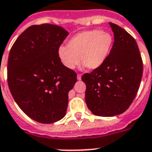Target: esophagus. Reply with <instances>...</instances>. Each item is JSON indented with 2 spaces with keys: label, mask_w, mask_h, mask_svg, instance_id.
Wrapping results in <instances>:
<instances>
[{
  "label": "esophagus",
  "mask_w": 152,
  "mask_h": 152,
  "mask_svg": "<svg viewBox=\"0 0 152 152\" xmlns=\"http://www.w3.org/2000/svg\"><path fill=\"white\" fill-rule=\"evenodd\" d=\"M77 80H78V81L81 80V74H77Z\"/></svg>",
  "instance_id": "esophagus-1"
}]
</instances>
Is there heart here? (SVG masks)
<instances>
[{
    "mask_svg": "<svg viewBox=\"0 0 152 152\" xmlns=\"http://www.w3.org/2000/svg\"><path fill=\"white\" fill-rule=\"evenodd\" d=\"M113 44V37L108 32L98 29L86 31L71 37L67 47H60L58 56L68 69H74L81 57V62L89 70H96L106 61Z\"/></svg>",
    "mask_w": 152,
    "mask_h": 152,
    "instance_id": "heart-1",
    "label": "heart"
}]
</instances>
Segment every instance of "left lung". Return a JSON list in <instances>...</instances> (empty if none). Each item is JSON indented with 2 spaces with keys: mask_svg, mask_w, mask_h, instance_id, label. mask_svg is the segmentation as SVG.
Here are the masks:
<instances>
[{
  "mask_svg": "<svg viewBox=\"0 0 152 152\" xmlns=\"http://www.w3.org/2000/svg\"><path fill=\"white\" fill-rule=\"evenodd\" d=\"M115 42L102 67L83 75L85 102L95 115L113 117L132 104L141 84L143 63L135 40L125 30L109 22Z\"/></svg>",
  "mask_w": 152,
  "mask_h": 152,
  "instance_id": "obj_1",
  "label": "left lung"
}]
</instances>
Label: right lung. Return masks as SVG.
I'll return each mask as SVG.
<instances>
[{
	"label": "right lung",
	"mask_w": 152,
	"mask_h": 152,
	"mask_svg": "<svg viewBox=\"0 0 152 152\" xmlns=\"http://www.w3.org/2000/svg\"><path fill=\"white\" fill-rule=\"evenodd\" d=\"M68 34L54 24L32 25L20 34L9 53V89L20 109L39 123L50 124L65 116L68 92L77 81V74L58 56Z\"/></svg>",
	"instance_id": "1"
}]
</instances>
